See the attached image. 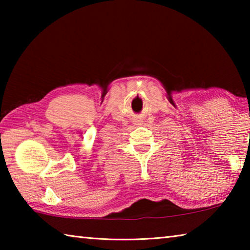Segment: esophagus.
<instances>
[{
    "mask_svg": "<svg viewBox=\"0 0 250 250\" xmlns=\"http://www.w3.org/2000/svg\"><path fill=\"white\" fill-rule=\"evenodd\" d=\"M134 122H135L134 125H141V120H135Z\"/></svg>",
    "mask_w": 250,
    "mask_h": 250,
    "instance_id": "esophagus-1",
    "label": "esophagus"
}]
</instances>
